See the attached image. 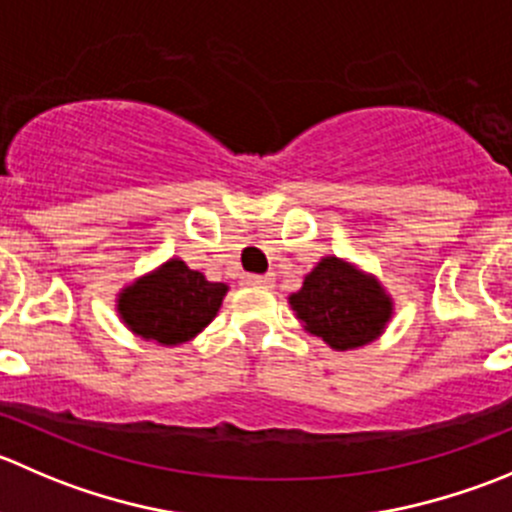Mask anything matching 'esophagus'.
Wrapping results in <instances>:
<instances>
[{
  "instance_id": "esophagus-1",
  "label": "esophagus",
  "mask_w": 512,
  "mask_h": 512,
  "mask_svg": "<svg viewBox=\"0 0 512 512\" xmlns=\"http://www.w3.org/2000/svg\"><path fill=\"white\" fill-rule=\"evenodd\" d=\"M245 285H250V287H272V285H275V275H247Z\"/></svg>"
}]
</instances>
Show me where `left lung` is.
Here are the masks:
<instances>
[{
  "label": "left lung",
  "mask_w": 512,
  "mask_h": 512,
  "mask_svg": "<svg viewBox=\"0 0 512 512\" xmlns=\"http://www.w3.org/2000/svg\"><path fill=\"white\" fill-rule=\"evenodd\" d=\"M290 305L305 330L335 350H355L372 342L393 315V302L377 280L337 257L317 262L302 290L290 295Z\"/></svg>",
  "instance_id": "left-lung-1"
}]
</instances>
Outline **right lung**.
I'll use <instances>...</instances> for the list:
<instances>
[{
	"label": "right lung",
	"instance_id": "add662e5",
	"mask_svg": "<svg viewBox=\"0 0 512 512\" xmlns=\"http://www.w3.org/2000/svg\"><path fill=\"white\" fill-rule=\"evenodd\" d=\"M225 282H210L182 260H170L152 275L119 292L124 325L145 340L180 345L212 322L225 297Z\"/></svg>",
	"mask_w": 512,
	"mask_h": 512
}]
</instances>
